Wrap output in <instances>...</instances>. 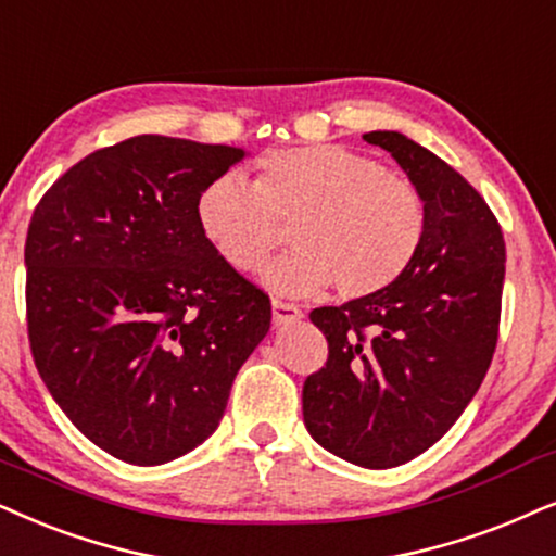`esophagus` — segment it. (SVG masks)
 Listing matches in <instances>:
<instances>
[{
  "instance_id": "esophagus-1",
  "label": "esophagus",
  "mask_w": 556,
  "mask_h": 556,
  "mask_svg": "<svg viewBox=\"0 0 556 556\" xmlns=\"http://www.w3.org/2000/svg\"><path fill=\"white\" fill-rule=\"evenodd\" d=\"M301 316H304V314H301V308L295 304H286V301L273 299V324H276V327L299 321Z\"/></svg>"
}]
</instances>
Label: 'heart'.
<instances>
[{
    "mask_svg": "<svg viewBox=\"0 0 556 556\" xmlns=\"http://www.w3.org/2000/svg\"><path fill=\"white\" fill-rule=\"evenodd\" d=\"M295 248L261 280L286 295L337 286L344 299L383 291L408 268L427 232V204L408 178L344 146L314 142L257 161V178L229 170L197 197L204 240L235 270H255L293 219Z\"/></svg>",
    "mask_w": 556,
    "mask_h": 556,
    "instance_id": "b5f03b06",
    "label": "heart"
}]
</instances>
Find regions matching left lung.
<instances>
[{"label":"left lung","mask_w":556,"mask_h":556,"mask_svg":"<svg viewBox=\"0 0 556 556\" xmlns=\"http://www.w3.org/2000/svg\"><path fill=\"white\" fill-rule=\"evenodd\" d=\"M391 153L427 204L416 257L383 291L314 308L327 367L304 383V424L367 470L419 457L478 393L498 342L506 242L485 199L410 137L363 135Z\"/></svg>","instance_id":"1"}]
</instances>
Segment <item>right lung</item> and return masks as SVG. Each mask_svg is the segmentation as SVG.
Listing matches in <instances>:
<instances>
[{
    "label": "right lung",
    "mask_w": 556,
    "mask_h": 556,
    "mask_svg": "<svg viewBox=\"0 0 556 556\" xmlns=\"http://www.w3.org/2000/svg\"><path fill=\"white\" fill-rule=\"evenodd\" d=\"M242 148L137 135L63 173L25 242L42 383L86 439L163 465L214 434L270 301L222 261L197 197Z\"/></svg>",
    "instance_id": "add662e5"
}]
</instances>
